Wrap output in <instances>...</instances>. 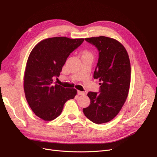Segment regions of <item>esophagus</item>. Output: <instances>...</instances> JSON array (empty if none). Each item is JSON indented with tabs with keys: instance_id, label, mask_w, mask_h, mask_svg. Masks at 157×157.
I'll use <instances>...</instances> for the list:
<instances>
[{
	"instance_id": "34e87169",
	"label": "esophagus",
	"mask_w": 157,
	"mask_h": 157,
	"mask_svg": "<svg viewBox=\"0 0 157 157\" xmlns=\"http://www.w3.org/2000/svg\"><path fill=\"white\" fill-rule=\"evenodd\" d=\"M77 94H78V95H79V96H83V95L85 94V93L84 92H81V91H78Z\"/></svg>"
}]
</instances>
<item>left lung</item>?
<instances>
[{
  "label": "left lung",
  "mask_w": 157,
  "mask_h": 157,
  "mask_svg": "<svg viewBox=\"0 0 157 157\" xmlns=\"http://www.w3.org/2000/svg\"><path fill=\"white\" fill-rule=\"evenodd\" d=\"M99 51L98 62L94 73L99 79V92L88 93L90 105L83 113L96 124L111 121L120 112L126 100L131 78L130 61L128 52L120 42L100 36L85 39Z\"/></svg>",
  "instance_id": "8db88e82"
}]
</instances>
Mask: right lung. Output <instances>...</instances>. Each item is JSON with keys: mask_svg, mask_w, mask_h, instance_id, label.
Listing matches in <instances>:
<instances>
[{"mask_svg": "<svg viewBox=\"0 0 157 157\" xmlns=\"http://www.w3.org/2000/svg\"><path fill=\"white\" fill-rule=\"evenodd\" d=\"M84 39L52 37L38 43L28 58L23 88L29 107L35 115L45 121L60 115L64 104L73 99L77 91L53 83L59 77L67 58L81 44Z\"/></svg>", "mask_w": 157, "mask_h": 157, "instance_id": "1", "label": "right lung"}]
</instances>
